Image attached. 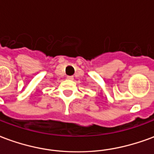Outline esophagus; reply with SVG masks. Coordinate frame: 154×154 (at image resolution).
I'll list each match as a JSON object with an SVG mask.
<instances>
[{"label":"esophagus","mask_w":154,"mask_h":154,"mask_svg":"<svg viewBox=\"0 0 154 154\" xmlns=\"http://www.w3.org/2000/svg\"><path fill=\"white\" fill-rule=\"evenodd\" d=\"M67 78L68 80H72V79H73V77H72V76H67Z\"/></svg>","instance_id":"34e87169"}]
</instances>
